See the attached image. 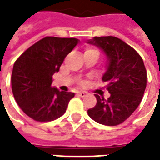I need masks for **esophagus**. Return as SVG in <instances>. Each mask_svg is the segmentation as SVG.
Listing matches in <instances>:
<instances>
[{
    "label": "esophagus",
    "mask_w": 160,
    "mask_h": 160,
    "mask_svg": "<svg viewBox=\"0 0 160 160\" xmlns=\"http://www.w3.org/2000/svg\"><path fill=\"white\" fill-rule=\"evenodd\" d=\"M77 94H78V96H79V97H85L88 93L86 91H78L77 92Z\"/></svg>",
    "instance_id": "34e87169"
}]
</instances>
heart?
Returning a JSON list of instances; mask_svg holds the SVG:
<instances>
[{
	"label": "heart",
	"instance_id": "b5f03b06",
	"mask_svg": "<svg viewBox=\"0 0 160 160\" xmlns=\"http://www.w3.org/2000/svg\"><path fill=\"white\" fill-rule=\"evenodd\" d=\"M85 52H99V51H98V50H96V49H92V48H89V49H87Z\"/></svg>",
	"mask_w": 160,
	"mask_h": 160
}]
</instances>
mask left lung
Listing matches in <instances>:
<instances>
[{
  "label": "left lung",
  "mask_w": 160,
  "mask_h": 160,
  "mask_svg": "<svg viewBox=\"0 0 160 160\" xmlns=\"http://www.w3.org/2000/svg\"><path fill=\"white\" fill-rule=\"evenodd\" d=\"M88 43L101 48L108 58L102 82H108L110 97L106 100L96 95V106L87 113L99 124L117 126L130 117L142 101L147 85L143 59L132 47L117 37L96 36Z\"/></svg>",
  "instance_id": "obj_1"
}]
</instances>
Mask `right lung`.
<instances>
[{"label": "right lung", "mask_w": 160, "mask_h": 160, "mask_svg": "<svg viewBox=\"0 0 160 160\" xmlns=\"http://www.w3.org/2000/svg\"><path fill=\"white\" fill-rule=\"evenodd\" d=\"M76 38L46 36L27 49L13 65L11 87L21 109L37 122L53 121L62 116L72 92L52 86V75L78 44Z\"/></svg>", "instance_id": "1"}]
</instances>
